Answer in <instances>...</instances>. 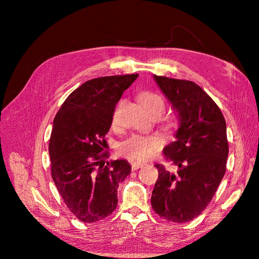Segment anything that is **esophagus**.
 Instances as JSON below:
<instances>
[{"mask_svg": "<svg viewBox=\"0 0 259 259\" xmlns=\"http://www.w3.org/2000/svg\"><path fill=\"white\" fill-rule=\"evenodd\" d=\"M143 165L144 163H142V162H133V163H131V168H133V170H138L139 168H142Z\"/></svg>", "mask_w": 259, "mask_h": 259, "instance_id": "esophagus-1", "label": "esophagus"}]
</instances>
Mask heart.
Returning <instances> with one entry per match:
<instances>
[{"label":"heart","mask_w":259,"mask_h":259,"mask_svg":"<svg viewBox=\"0 0 259 259\" xmlns=\"http://www.w3.org/2000/svg\"><path fill=\"white\" fill-rule=\"evenodd\" d=\"M139 102L148 114H161L164 111V100L160 95L152 91H144L139 96ZM117 123V108L113 113V124ZM174 121H169L166 126H172ZM163 139L160 136H140L134 135L119 146L122 156L133 161H144L153 155L156 150L162 146Z\"/></svg>","instance_id":"obj_1"}]
</instances>
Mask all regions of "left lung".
Returning a JSON list of instances; mask_svg holds the SVG:
<instances>
[{"label": "left lung", "mask_w": 259, "mask_h": 259, "mask_svg": "<svg viewBox=\"0 0 259 259\" xmlns=\"http://www.w3.org/2000/svg\"><path fill=\"white\" fill-rule=\"evenodd\" d=\"M178 117L175 142L163 148L177 171L155 164L159 178L153 210L174 223H187L207 208L225 175L229 143L226 122L216 103L192 81L153 75Z\"/></svg>", "instance_id": "1"}]
</instances>
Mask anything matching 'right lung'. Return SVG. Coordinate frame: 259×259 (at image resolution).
I'll return each instance as SVG.
<instances>
[{
    "label": "right lung",
    "mask_w": 259,
    "mask_h": 259,
    "mask_svg": "<svg viewBox=\"0 0 259 259\" xmlns=\"http://www.w3.org/2000/svg\"><path fill=\"white\" fill-rule=\"evenodd\" d=\"M138 74L104 76L68 96L54 120L49 144L51 175L61 198L83 223L102 221L115 210L117 187L130 175L123 159L105 162V136L122 94Z\"/></svg>",
    "instance_id": "obj_1"
}]
</instances>
